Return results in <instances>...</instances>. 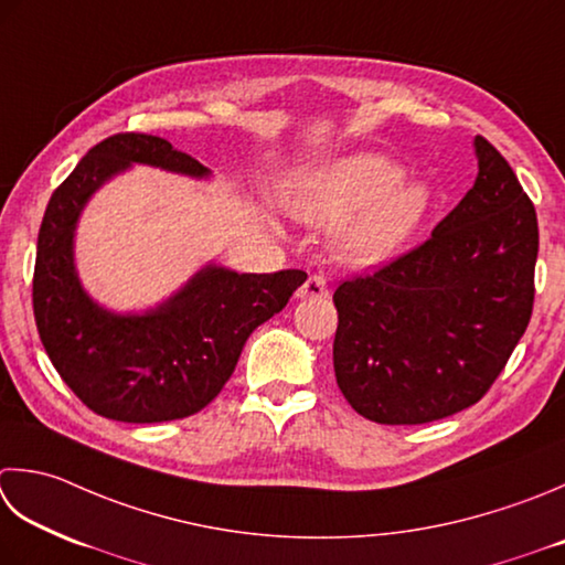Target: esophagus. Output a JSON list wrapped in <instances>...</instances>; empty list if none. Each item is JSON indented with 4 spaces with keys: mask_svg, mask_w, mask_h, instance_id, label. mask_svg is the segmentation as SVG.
<instances>
[{
    "mask_svg": "<svg viewBox=\"0 0 565 565\" xmlns=\"http://www.w3.org/2000/svg\"><path fill=\"white\" fill-rule=\"evenodd\" d=\"M326 296H328V284L323 276H318V274L308 276L301 289L296 291L298 301H320V298H326Z\"/></svg>",
    "mask_w": 565,
    "mask_h": 565,
    "instance_id": "esophagus-1",
    "label": "esophagus"
}]
</instances>
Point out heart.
Returning a JSON list of instances; mask_svg holds the SVG:
<instances>
[{"instance_id": "obj_1", "label": "heart", "mask_w": 565, "mask_h": 565, "mask_svg": "<svg viewBox=\"0 0 565 565\" xmlns=\"http://www.w3.org/2000/svg\"><path fill=\"white\" fill-rule=\"evenodd\" d=\"M289 213L313 227H334L333 249L345 264L370 267L399 252L428 213L424 181L380 153H352L298 173L284 193Z\"/></svg>"}]
</instances>
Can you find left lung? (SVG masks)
I'll return each mask as SVG.
<instances>
[{
  "instance_id": "obj_1",
  "label": "left lung",
  "mask_w": 565,
  "mask_h": 565,
  "mask_svg": "<svg viewBox=\"0 0 565 565\" xmlns=\"http://www.w3.org/2000/svg\"><path fill=\"white\" fill-rule=\"evenodd\" d=\"M478 175L422 247L338 286L340 392L377 424H428L482 399L534 306L536 210L512 166L472 139Z\"/></svg>"
}]
</instances>
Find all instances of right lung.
Instances as JSON below:
<instances>
[{"instance_id": "add662e5", "label": "right lung", "mask_w": 565, "mask_h": 565, "mask_svg": "<svg viewBox=\"0 0 565 565\" xmlns=\"http://www.w3.org/2000/svg\"><path fill=\"white\" fill-rule=\"evenodd\" d=\"M131 166L210 181L171 141L115 135L85 153L51 195L39 230L33 316L63 382L95 414L159 424L198 414L230 380L245 340L289 303L306 271L247 274L207 262L169 298L115 311L90 296L75 264L77 225L99 188Z\"/></svg>"}]
</instances>
